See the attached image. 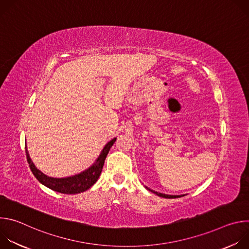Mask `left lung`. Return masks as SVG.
<instances>
[{
    "mask_svg": "<svg viewBox=\"0 0 249 249\" xmlns=\"http://www.w3.org/2000/svg\"><path fill=\"white\" fill-rule=\"evenodd\" d=\"M146 188H147L148 190L152 191L153 193L157 194L158 196H160V197H162V198H167V199H173V198H178V197H182V196H184V195H167V194H162V193H160V192H157V191L151 190V189H149L148 187H146Z\"/></svg>",
    "mask_w": 249,
    "mask_h": 249,
    "instance_id": "1",
    "label": "left lung"
}]
</instances>
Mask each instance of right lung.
Returning <instances> with one entry per match:
<instances>
[{"label": "right lung", "mask_w": 249, "mask_h": 249, "mask_svg": "<svg viewBox=\"0 0 249 249\" xmlns=\"http://www.w3.org/2000/svg\"><path fill=\"white\" fill-rule=\"evenodd\" d=\"M115 141H116V138L112 139L105 145V147L102 149L95 162L91 166H89L88 169L73 176L64 177V178H54V177L47 176L43 172H41L39 169L35 167L34 163L30 160L26 146H25V154H26L27 162L29 164V167L33 175L36 177V179L40 183L50 188L51 190H54L59 193L78 194L89 189L97 181L104 164V160L106 157H107V154L110 148L115 143Z\"/></svg>", "instance_id": "add662e5"}]
</instances>
